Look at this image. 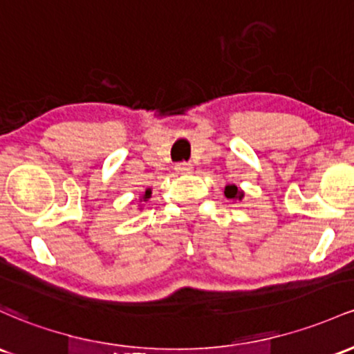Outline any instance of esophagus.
Returning a JSON list of instances; mask_svg holds the SVG:
<instances>
[{"mask_svg":"<svg viewBox=\"0 0 354 354\" xmlns=\"http://www.w3.org/2000/svg\"><path fill=\"white\" fill-rule=\"evenodd\" d=\"M174 169H176L178 174H188L193 171L192 165H188V162H180V165L174 166Z\"/></svg>","mask_w":354,"mask_h":354,"instance_id":"1","label":"esophagus"}]
</instances>
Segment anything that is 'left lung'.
Masks as SVG:
<instances>
[{"label": "left lung", "mask_w": 354, "mask_h": 354, "mask_svg": "<svg viewBox=\"0 0 354 354\" xmlns=\"http://www.w3.org/2000/svg\"><path fill=\"white\" fill-rule=\"evenodd\" d=\"M223 193H225V196H227V200H234V201H236V200L242 201L243 195H245V193H243L236 185H227L225 186Z\"/></svg>", "instance_id": "obj_1"}]
</instances>
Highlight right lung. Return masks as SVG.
<instances>
[{
	"label": "right lung",
	"instance_id": "1",
	"mask_svg": "<svg viewBox=\"0 0 354 354\" xmlns=\"http://www.w3.org/2000/svg\"><path fill=\"white\" fill-rule=\"evenodd\" d=\"M151 198V188H147L145 193H142V196H139V203H141V201H147Z\"/></svg>",
	"mask_w": 354,
	"mask_h": 354
}]
</instances>
